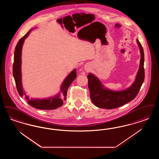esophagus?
Returning a JSON list of instances; mask_svg holds the SVG:
<instances>
[{
  "label": "esophagus",
  "mask_w": 159,
  "mask_h": 159,
  "mask_svg": "<svg viewBox=\"0 0 159 159\" xmlns=\"http://www.w3.org/2000/svg\"><path fill=\"white\" fill-rule=\"evenodd\" d=\"M91 69V67L90 66L89 64H86L85 66H84V70L86 71V72H89V71Z\"/></svg>",
  "instance_id": "obj_1"
}]
</instances>
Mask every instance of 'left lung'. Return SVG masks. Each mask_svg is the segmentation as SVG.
Instances as JSON below:
<instances>
[{
    "label": "left lung",
    "instance_id": "1",
    "mask_svg": "<svg viewBox=\"0 0 159 159\" xmlns=\"http://www.w3.org/2000/svg\"><path fill=\"white\" fill-rule=\"evenodd\" d=\"M137 43L140 48L141 58L140 66L136 78L128 88L120 91H114L105 88L99 79L92 73L88 76V87L90 99L97 107L111 109L118 108L131 101L137 95L144 80V54L139 39Z\"/></svg>",
    "mask_w": 159,
    "mask_h": 159
}]
</instances>
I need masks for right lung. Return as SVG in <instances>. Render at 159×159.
Here are the masks:
<instances>
[{"label": "right lung", "instance_id": "add662e5", "mask_svg": "<svg viewBox=\"0 0 159 159\" xmlns=\"http://www.w3.org/2000/svg\"><path fill=\"white\" fill-rule=\"evenodd\" d=\"M31 30L26 33L25 35L19 39L18 44L16 45L14 52V61L13 64V76L14 77L16 89L21 97L25 96L28 103L31 107L38 109L51 110L55 109L61 107L64 101L66 100L67 90L70 84L74 81L76 77V69L73 70L70 74L66 77L63 84H61L60 92L54 97H51L45 99H30L28 96L25 95L22 84L21 79V56L22 48L25 39L27 38Z\"/></svg>", "mask_w": 159, "mask_h": 159}]
</instances>
